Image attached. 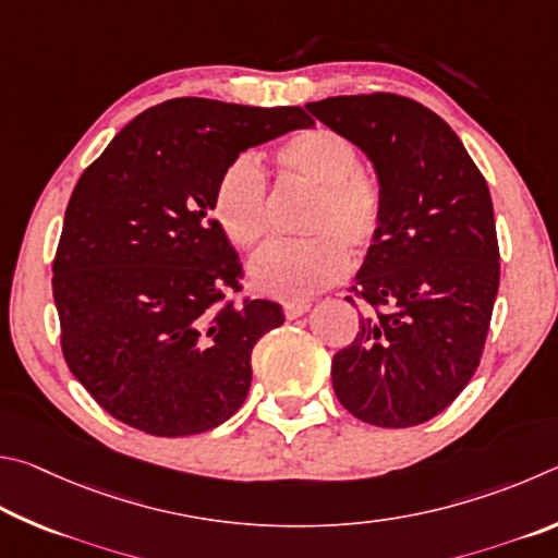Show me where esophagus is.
Listing matches in <instances>:
<instances>
[{"label": "esophagus", "instance_id": "esophagus-1", "mask_svg": "<svg viewBox=\"0 0 558 558\" xmlns=\"http://www.w3.org/2000/svg\"><path fill=\"white\" fill-rule=\"evenodd\" d=\"M308 308H311L308 301H287V304H284V316H287L289 320H294V318H299V316H304Z\"/></svg>", "mask_w": 558, "mask_h": 558}]
</instances>
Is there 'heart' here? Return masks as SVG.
Returning a JSON list of instances; mask_svg holds the SVG:
<instances>
[{"mask_svg":"<svg viewBox=\"0 0 558 558\" xmlns=\"http://www.w3.org/2000/svg\"><path fill=\"white\" fill-rule=\"evenodd\" d=\"M287 179L314 189L301 232L308 238L271 240L250 259L259 294L304 301L333 287L350 269L348 250L375 242L385 220V191L360 163L357 146L328 126L296 132L277 149ZM269 183L257 156L240 154L213 189V218L238 250L254 247L267 232Z\"/></svg>","mask_w":558,"mask_h":558,"instance_id":"b5f03b06","label":"heart"}]
</instances>
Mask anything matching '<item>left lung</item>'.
Segmentation results:
<instances>
[{
  "label": "left lung",
  "mask_w": 558,
  "mask_h": 558,
  "mask_svg": "<svg viewBox=\"0 0 558 558\" xmlns=\"http://www.w3.org/2000/svg\"><path fill=\"white\" fill-rule=\"evenodd\" d=\"M306 110L369 156L385 191L383 228L345 296L367 314L333 357L336 397L365 424L418 426L481 365L500 287L490 191L458 134L422 102L369 93Z\"/></svg>",
  "instance_id": "obj_1"
}]
</instances>
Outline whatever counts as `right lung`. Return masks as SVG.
I'll return each instance as SVG.
<instances>
[{
    "label": "right lung",
    "mask_w": 558,
    "mask_h": 558,
    "mask_svg": "<svg viewBox=\"0 0 558 558\" xmlns=\"http://www.w3.org/2000/svg\"><path fill=\"white\" fill-rule=\"evenodd\" d=\"M314 120L301 107L175 97L124 126L83 171L53 259L68 367L107 414L191 436L238 412L252 348L281 306L236 296L242 264L210 215L240 151Z\"/></svg>",
    "instance_id": "obj_1"
}]
</instances>
